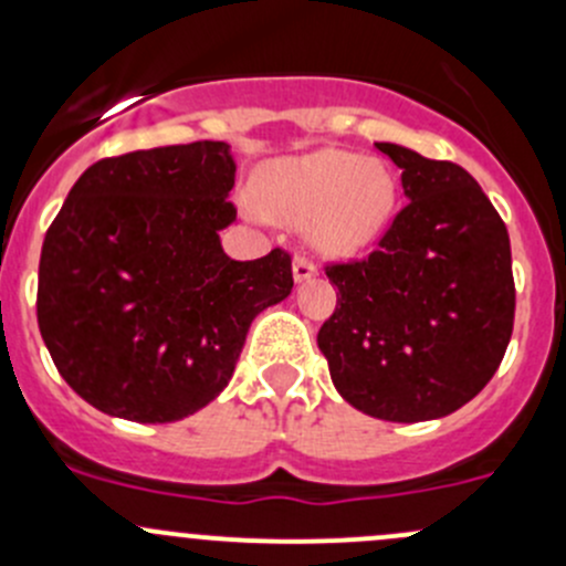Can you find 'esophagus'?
Returning a JSON list of instances; mask_svg holds the SVG:
<instances>
[{
    "instance_id": "esophagus-1",
    "label": "esophagus",
    "mask_w": 566,
    "mask_h": 566,
    "mask_svg": "<svg viewBox=\"0 0 566 566\" xmlns=\"http://www.w3.org/2000/svg\"><path fill=\"white\" fill-rule=\"evenodd\" d=\"M317 276L315 262H310L306 256H295L293 260V279L295 282H310V279Z\"/></svg>"
}]
</instances>
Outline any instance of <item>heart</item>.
<instances>
[{
    "label": "heart",
    "mask_w": 566,
    "mask_h": 566,
    "mask_svg": "<svg viewBox=\"0 0 566 566\" xmlns=\"http://www.w3.org/2000/svg\"><path fill=\"white\" fill-rule=\"evenodd\" d=\"M254 205L268 219L304 227L319 254L353 256L389 227L397 180L378 158L319 147L265 164L254 177Z\"/></svg>",
    "instance_id": "b5f03b06"
}]
</instances>
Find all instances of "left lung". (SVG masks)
<instances>
[{"mask_svg": "<svg viewBox=\"0 0 566 566\" xmlns=\"http://www.w3.org/2000/svg\"><path fill=\"white\" fill-rule=\"evenodd\" d=\"M408 205L378 251L325 268L336 293L317 347L345 402L384 421L441 419L471 402L515 323L510 235L465 169L375 142Z\"/></svg>", "mask_w": 566, "mask_h": 566, "instance_id": "left-lung-1", "label": "left lung"}]
</instances>
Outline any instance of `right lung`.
I'll list each match as a JSON object with an SVG mask.
<instances>
[{"label":"right lung","mask_w":566,"mask_h":566,"mask_svg":"<svg viewBox=\"0 0 566 566\" xmlns=\"http://www.w3.org/2000/svg\"><path fill=\"white\" fill-rule=\"evenodd\" d=\"M227 142L93 164L40 251L38 325L65 384L142 424L186 419L230 384L251 319L293 290L290 254L232 260Z\"/></svg>","instance_id":"add662e5"}]
</instances>
